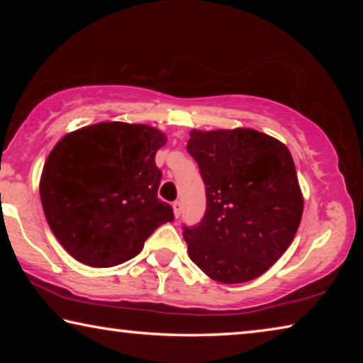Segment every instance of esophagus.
<instances>
[{"instance_id":"34e87169","label":"esophagus","mask_w":363,"mask_h":363,"mask_svg":"<svg viewBox=\"0 0 363 363\" xmlns=\"http://www.w3.org/2000/svg\"><path fill=\"white\" fill-rule=\"evenodd\" d=\"M173 210H174V216L179 218L181 216V211H182V203L179 200H176L173 203Z\"/></svg>"}]
</instances>
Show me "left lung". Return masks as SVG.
<instances>
[{
  "label": "left lung",
  "instance_id": "1",
  "mask_svg": "<svg viewBox=\"0 0 363 363\" xmlns=\"http://www.w3.org/2000/svg\"><path fill=\"white\" fill-rule=\"evenodd\" d=\"M187 152L206 190L205 216L182 225L190 259L220 284L259 277L290 247L303 216L290 150L237 128L190 131Z\"/></svg>",
  "mask_w": 363,
  "mask_h": 363
}]
</instances>
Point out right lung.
Returning <instances> with one entry per match:
<instances>
[{"instance_id":"add662e5","label":"right lung","mask_w":363,"mask_h":363,"mask_svg":"<svg viewBox=\"0 0 363 363\" xmlns=\"http://www.w3.org/2000/svg\"><path fill=\"white\" fill-rule=\"evenodd\" d=\"M164 143L152 126L108 121L67 134L49 153L40 182L43 210L77 261L118 266L157 227L173 223V208L157 195L155 153Z\"/></svg>"}]
</instances>
